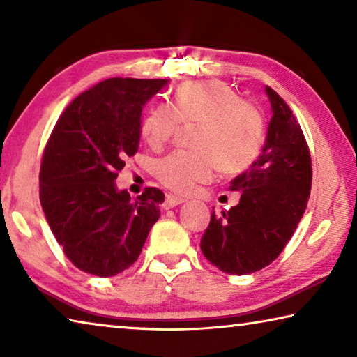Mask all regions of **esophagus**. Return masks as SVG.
I'll return each mask as SVG.
<instances>
[{"label":"esophagus","mask_w":357,"mask_h":357,"mask_svg":"<svg viewBox=\"0 0 357 357\" xmlns=\"http://www.w3.org/2000/svg\"><path fill=\"white\" fill-rule=\"evenodd\" d=\"M181 203H184V198H181V197H176V195H167V198H165V202H164V209H170V208H174V206H178V204H181Z\"/></svg>","instance_id":"34e87169"}]
</instances>
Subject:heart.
Returning a JSON list of instances; mask_svg holds the SVG:
<instances>
[{"label":"heart","mask_w":357,"mask_h":357,"mask_svg":"<svg viewBox=\"0 0 357 357\" xmlns=\"http://www.w3.org/2000/svg\"><path fill=\"white\" fill-rule=\"evenodd\" d=\"M179 123L200 128L193 140L197 151H173L155 162L157 179L173 192L187 193L197 183L209 181L217 167L225 174L244 172L263 149L261 110L223 82L181 84L172 104L160 102L144 114L142 135L149 146L162 148Z\"/></svg>","instance_id":"1"}]
</instances>
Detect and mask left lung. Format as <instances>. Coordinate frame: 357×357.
I'll use <instances>...</instances> for the list:
<instances>
[{"label": "left lung", "instance_id": "left-lung-1", "mask_svg": "<svg viewBox=\"0 0 357 357\" xmlns=\"http://www.w3.org/2000/svg\"><path fill=\"white\" fill-rule=\"evenodd\" d=\"M273 118L261 155L231 181L239 203L215 215L202 236V252L227 274L257 273L274 261L305 213L312 189V159L298 119L279 94L266 86Z\"/></svg>", "mask_w": 357, "mask_h": 357}]
</instances>
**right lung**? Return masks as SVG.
<instances>
[{"label": "right lung", "instance_id": "obj_1", "mask_svg": "<svg viewBox=\"0 0 357 357\" xmlns=\"http://www.w3.org/2000/svg\"><path fill=\"white\" fill-rule=\"evenodd\" d=\"M168 80L108 78L66 107L40 162V204L72 264L112 277L137 261L165 195L146 187L132 200L114 179L138 151L143 105Z\"/></svg>", "mask_w": 357, "mask_h": 357}]
</instances>
